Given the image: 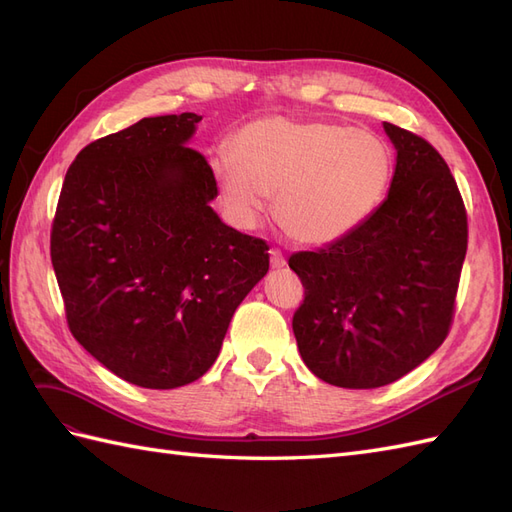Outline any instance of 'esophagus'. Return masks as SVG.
I'll use <instances>...</instances> for the list:
<instances>
[{"mask_svg":"<svg viewBox=\"0 0 512 512\" xmlns=\"http://www.w3.org/2000/svg\"><path fill=\"white\" fill-rule=\"evenodd\" d=\"M269 254H271V267H273V269L286 267V256H284L280 250H275V247H273V250H271Z\"/></svg>","mask_w":512,"mask_h":512,"instance_id":"34e87169","label":"esophagus"}]
</instances>
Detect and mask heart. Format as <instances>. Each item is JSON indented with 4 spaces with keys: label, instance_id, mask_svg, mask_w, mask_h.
<instances>
[{
    "label": "heart",
    "instance_id": "1",
    "mask_svg": "<svg viewBox=\"0 0 512 512\" xmlns=\"http://www.w3.org/2000/svg\"><path fill=\"white\" fill-rule=\"evenodd\" d=\"M232 158L213 162L228 213L258 222L275 196V218L294 241L342 239L374 213L393 177V151L376 132L342 123L262 117L230 141Z\"/></svg>",
    "mask_w": 512,
    "mask_h": 512
}]
</instances>
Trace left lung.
<instances>
[{"instance_id":"1","label":"left lung","mask_w":512,"mask_h":512,"mask_svg":"<svg viewBox=\"0 0 512 512\" xmlns=\"http://www.w3.org/2000/svg\"><path fill=\"white\" fill-rule=\"evenodd\" d=\"M397 149L389 196L350 235L288 258L305 288L292 316L303 363L344 389L406 376L451 331L468 213L423 136L384 121Z\"/></svg>"}]
</instances>
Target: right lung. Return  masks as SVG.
Segmentation results:
<instances>
[{
  "mask_svg": "<svg viewBox=\"0 0 512 512\" xmlns=\"http://www.w3.org/2000/svg\"><path fill=\"white\" fill-rule=\"evenodd\" d=\"M196 113L145 117L81 149L51 226L68 329L115 376L177 389L215 363L269 245L211 209L213 168L188 147Z\"/></svg>",
  "mask_w": 512,
  "mask_h": 512,
  "instance_id": "right-lung-1",
  "label": "right lung"
}]
</instances>
